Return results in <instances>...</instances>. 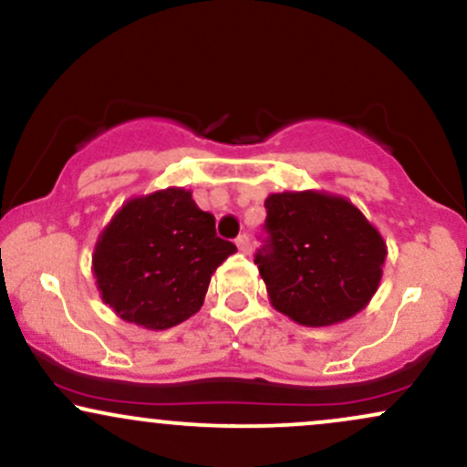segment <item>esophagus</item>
I'll return each instance as SVG.
<instances>
[{
	"mask_svg": "<svg viewBox=\"0 0 467 467\" xmlns=\"http://www.w3.org/2000/svg\"><path fill=\"white\" fill-rule=\"evenodd\" d=\"M234 244H237V248H239L241 252H244V254H248L250 248H252V245H250V239H248V234H239V237H237V241H234Z\"/></svg>",
	"mask_w": 467,
	"mask_h": 467,
	"instance_id": "obj_1",
	"label": "esophagus"
}]
</instances>
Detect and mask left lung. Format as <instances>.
Here are the masks:
<instances>
[{"label":"left lung","mask_w":467,"mask_h":467,"mask_svg":"<svg viewBox=\"0 0 467 467\" xmlns=\"http://www.w3.org/2000/svg\"><path fill=\"white\" fill-rule=\"evenodd\" d=\"M265 245L254 264L276 312L329 327L367 307L382 281L387 241L347 197L325 191L272 192Z\"/></svg>","instance_id":"8db88e82"}]
</instances>
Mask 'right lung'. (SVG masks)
Wrapping results in <instances>:
<instances>
[{"label":"right lung","mask_w":467,"mask_h":467,"mask_svg":"<svg viewBox=\"0 0 467 467\" xmlns=\"http://www.w3.org/2000/svg\"><path fill=\"white\" fill-rule=\"evenodd\" d=\"M237 248L180 186L131 197L94 245L100 298L122 320L162 331L200 312L215 270Z\"/></svg>","instance_id":"1"}]
</instances>
